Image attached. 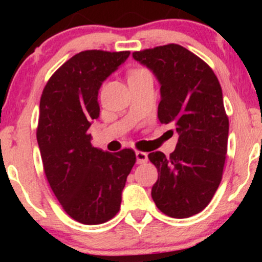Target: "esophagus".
Wrapping results in <instances>:
<instances>
[{"label":"esophagus","instance_id":"obj_1","mask_svg":"<svg viewBox=\"0 0 262 262\" xmlns=\"http://www.w3.org/2000/svg\"><path fill=\"white\" fill-rule=\"evenodd\" d=\"M135 156H137V162L138 164H145L148 161V154L144 151H137L135 152Z\"/></svg>","mask_w":262,"mask_h":262}]
</instances>
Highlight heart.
Here are the masks:
<instances>
[{"label": "heart", "instance_id": "1", "mask_svg": "<svg viewBox=\"0 0 262 262\" xmlns=\"http://www.w3.org/2000/svg\"><path fill=\"white\" fill-rule=\"evenodd\" d=\"M143 71H145V70H143V69H137V70H132L130 73H129L128 77H130V76H134V75H137V74H140V73H143Z\"/></svg>", "mask_w": 262, "mask_h": 262}]
</instances>
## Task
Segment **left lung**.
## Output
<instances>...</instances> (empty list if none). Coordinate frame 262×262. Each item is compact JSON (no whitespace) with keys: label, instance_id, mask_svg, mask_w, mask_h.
I'll use <instances>...</instances> for the list:
<instances>
[{"label":"left lung","instance_id":"left-lung-1","mask_svg":"<svg viewBox=\"0 0 262 262\" xmlns=\"http://www.w3.org/2000/svg\"><path fill=\"white\" fill-rule=\"evenodd\" d=\"M160 82L158 117L179 133L175 151H152L158 169L151 197L164 214L188 218L208 206L223 175L229 119L221 83L202 59L179 44L134 52Z\"/></svg>","mask_w":262,"mask_h":262}]
</instances>
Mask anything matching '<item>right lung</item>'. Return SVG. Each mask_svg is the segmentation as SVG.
<instances>
[{
    "mask_svg": "<svg viewBox=\"0 0 262 262\" xmlns=\"http://www.w3.org/2000/svg\"><path fill=\"white\" fill-rule=\"evenodd\" d=\"M130 52L85 50L62 64L45 85L37 140L45 176L64 210L82 224H101L119 212L135 152H108L91 144L100 117L98 91Z\"/></svg>",
    "mask_w": 262,
    "mask_h": 262,
    "instance_id": "obj_1",
    "label": "right lung"
}]
</instances>
